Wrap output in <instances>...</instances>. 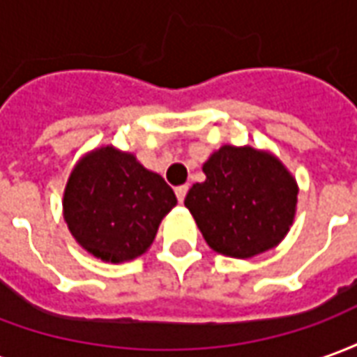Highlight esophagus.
Here are the masks:
<instances>
[{
  "mask_svg": "<svg viewBox=\"0 0 357 357\" xmlns=\"http://www.w3.org/2000/svg\"><path fill=\"white\" fill-rule=\"evenodd\" d=\"M187 189H189V187H187V185H179V187H176V197H178V201H179V202H183V201H185Z\"/></svg>",
  "mask_w": 357,
  "mask_h": 357,
  "instance_id": "esophagus-1",
  "label": "esophagus"
}]
</instances>
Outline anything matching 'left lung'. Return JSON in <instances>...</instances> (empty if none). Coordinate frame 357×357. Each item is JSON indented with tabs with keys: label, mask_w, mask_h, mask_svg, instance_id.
I'll return each instance as SVG.
<instances>
[{
	"label": "left lung",
	"mask_w": 357,
	"mask_h": 357,
	"mask_svg": "<svg viewBox=\"0 0 357 357\" xmlns=\"http://www.w3.org/2000/svg\"><path fill=\"white\" fill-rule=\"evenodd\" d=\"M202 172L206 179L189 189L185 206L210 248L245 260L284 239L296 212L298 185L277 156L224 145Z\"/></svg>",
	"instance_id": "8db88e82"
}]
</instances>
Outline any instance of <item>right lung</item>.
<instances>
[{
  "label": "right lung",
  "mask_w": 357,
  "mask_h": 357,
  "mask_svg": "<svg viewBox=\"0 0 357 357\" xmlns=\"http://www.w3.org/2000/svg\"><path fill=\"white\" fill-rule=\"evenodd\" d=\"M178 204L172 187L118 149L91 151L74 166L63 199L73 237L102 262H128L155 241L162 218Z\"/></svg>",
  "instance_id": "1"
}]
</instances>
